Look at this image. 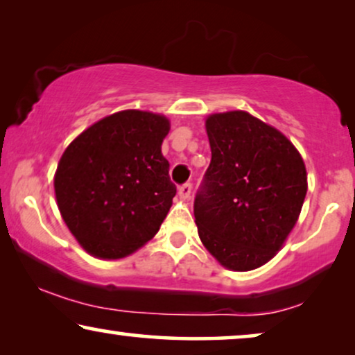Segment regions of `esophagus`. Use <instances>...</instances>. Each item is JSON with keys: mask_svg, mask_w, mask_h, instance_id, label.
Returning a JSON list of instances; mask_svg holds the SVG:
<instances>
[{"mask_svg": "<svg viewBox=\"0 0 355 355\" xmlns=\"http://www.w3.org/2000/svg\"><path fill=\"white\" fill-rule=\"evenodd\" d=\"M179 197L181 198H184V200H186V198H189L191 197V192H192V184L191 182H186V184H182L181 187H179Z\"/></svg>", "mask_w": 355, "mask_h": 355, "instance_id": "obj_1", "label": "esophagus"}]
</instances>
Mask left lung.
<instances>
[{"instance_id": "obj_1", "label": "left lung", "mask_w": 355, "mask_h": 355, "mask_svg": "<svg viewBox=\"0 0 355 355\" xmlns=\"http://www.w3.org/2000/svg\"><path fill=\"white\" fill-rule=\"evenodd\" d=\"M211 162L193 200L202 244L227 270L273 259L307 193L304 159L288 137L245 111L208 116Z\"/></svg>"}]
</instances>
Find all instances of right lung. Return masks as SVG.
<instances>
[{
	"mask_svg": "<svg viewBox=\"0 0 355 355\" xmlns=\"http://www.w3.org/2000/svg\"><path fill=\"white\" fill-rule=\"evenodd\" d=\"M169 121L125 110L100 119L64 150L55 174L61 216L100 259H123L157 234L176 196L162 153Z\"/></svg>",
	"mask_w": 355,
	"mask_h": 355,
	"instance_id": "add662e5",
	"label": "right lung"
}]
</instances>
